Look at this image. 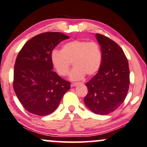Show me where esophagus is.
<instances>
[{
    "instance_id": "1",
    "label": "esophagus",
    "mask_w": 147,
    "mask_h": 147,
    "mask_svg": "<svg viewBox=\"0 0 147 147\" xmlns=\"http://www.w3.org/2000/svg\"><path fill=\"white\" fill-rule=\"evenodd\" d=\"M80 84V83H72V84H71V87H75V86H77V85Z\"/></svg>"
}]
</instances>
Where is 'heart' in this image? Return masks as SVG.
Segmentation results:
<instances>
[{"label": "heart", "instance_id": "obj_1", "mask_svg": "<svg viewBox=\"0 0 147 147\" xmlns=\"http://www.w3.org/2000/svg\"><path fill=\"white\" fill-rule=\"evenodd\" d=\"M51 61L57 72L61 76L68 75L73 62L75 67L70 72V79L78 81L86 75H92L98 71L101 63V52L96 42L73 40L63 45L61 50L53 49Z\"/></svg>", "mask_w": 147, "mask_h": 147}]
</instances>
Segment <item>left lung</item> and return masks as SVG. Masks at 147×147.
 I'll return each instance as SVG.
<instances>
[{
    "label": "left lung",
    "mask_w": 147,
    "mask_h": 147,
    "mask_svg": "<svg viewBox=\"0 0 147 147\" xmlns=\"http://www.w3.org/2000/svg\"><path fill=\"white\" fill-rule=\"evenodd\" d=\"M101 49L98 73L86 84L88 92L84 103L92 112L105 115L114 112L126 98L129 87V68L125 55L116 42L96 34Z\"/></svg>",
    "instance_id": "8db88e82"
}]
</instances>
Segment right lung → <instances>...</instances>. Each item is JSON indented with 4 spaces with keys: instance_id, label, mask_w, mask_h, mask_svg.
<instances>
[{
    "instance_id": "right-lung-1",
    "label": "right lung",
    "mask_w": 147,
    "mask_h": 147,
    "mask_svg": "<svg viewBox=\"0 0 147 147\" xmlns=\"http://www.w3.org/2000/svg\"><path fill=\"white\" fill-rule=\"evenodd\" d=\"M69 37L59 32L35 35L23 46L16 60L13 89L24 108L31 114L46 116L59 105L70 84L53 71L51 53Z\"/></svg>"
}]
</instances>
